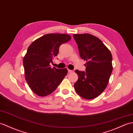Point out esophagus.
Returning a JSON list of instances; mask_svg holds the SVG:
<instances>
[{
	"mask_svg": "<svg viewBox=\"0 0 133 133\" xmlns=\"http://www.w3.org/2000/svg\"><path fill=\"white\" fill-rule=\"evenodd\" d=\"M68 72H69V73H71V72H73V71H72V70H69V69H68Z\"/></svg>",
	"mask_w": 133,
	"mask_h": 133,
	"instance_id": "1",
	"label": "esophagus"
}]
</instances>
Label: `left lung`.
Here are the masks:
<instances>
[{"mask_svg": "<svg viewBox=\"0 0 133 133\" xmlns=\"http://www.w3.org/2000/svg\"><path fill=\"white\" fill-rule=\"evenodd\" d=\"M81 58L86 61L85 72L78 70L74 84L76 93L85 99L97 97L108 84L112 72V55L101 40L90 34H74Z\"/></svg>", "mask_w": 133, "mask_h": 133, "instance_id": "left-lung-1", "label": "left lung"}]
</instances>
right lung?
Segmentation results:
<instances>
[{
  "label": "right lung",
  "instance_id": "add662e5",
  "mask_svg": "<svg viewBox=\"0 0 133 133\" xmlns=\"http://www.w3.org/2000/svg\"><path fill=\"white\" fill-rule=\"evenodd\" d=\"M71 37L67 34H47L34 41L23 58L25 80L30 88L39 96L52 93L67 75V69L51 67L50 63L59 52L61 45Z\"/></svg>",
  "mask_w": 133,
  "mask_h": 133
}]
</instances>
